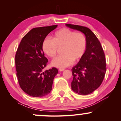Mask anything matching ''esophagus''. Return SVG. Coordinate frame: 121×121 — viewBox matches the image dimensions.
Wrapping results in <instances>:
<instances>
[{
  "mask_svg": "<svg viewBox=\"0 0 121 121\" xmlns=\"http://www.w3.org/2000/svg\"><path fill=\"white\" fill-rule=\"evenodd\" d=\"M59 70L60 72H62V71H64V69H59Z\"/></svg>",
  "mask_w": 121,
  "mask_h": 121,
  "instance_id": "obj_1",
  "label": "esophagus"
}]
</instances>
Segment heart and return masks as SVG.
<instances>
[{
    "label": "heart",
    "instance_id": "heart-1",
    "mask_svg": "<svg viewBox=\"0 0 121 121\" xmlns=\"http://www.w3.org/2000/svg\"><path fill=\"white\" fill-rule=\"evenodd\" d=\"M63 55L57 57L51 65L64 69L72 65L73 60L78 61L84 56L86 49V40L81 32H75L70 29H60L55 32L53 39L47 37L42 43L41 48L45 55L51 58L56 55L57 47H62Z\"/></svg>",
    "mask_w": 121,
    "mask_h": 121
}]
</instances>
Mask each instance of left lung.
<instances>
[{"instance_id": "8db88e82", "label": "left lung", "mask_w": 121, "mask_h": 121, "mask_svg": "<svg viewBox=\"0 0 121 121\" xmlns=\"http://www.w3.org/2000/svg\"><path fill=\"white\" fill-rule=\"evenodd\" d=\"M66 27L81 32L85 35L86 49L84 56L72 69V89L80 95L93 93L102 84L106 73L104 50L96 36L88 28L66 24Z\"/></svg>"}]
</instances>
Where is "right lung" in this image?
Wrapping results in <instances>:
<instances>
[{"instance_id":"1","label":"right lung","mask_w":121,"mask_h":121,"mask_svg":"<svg viewBox=\"0 0 121 121\" xmlns=\"http://www.w3.org/2000/svg\"><path fill=\"white\" fill-rule=\"evenodd\" d=\"M57 25L35 28L22 39L15 55L17 80L22 89L32 97L45 96L52 91L53 81L58 73L56 68L43 72L48 59L41 45L44 39Z\"/></svg>"}]
</instances>
